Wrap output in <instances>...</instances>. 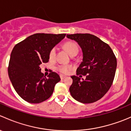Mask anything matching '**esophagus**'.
<instances>
[{"label": "esophagus", "instance_id": "1", "mask_svg": "<svg viewBox=\"0 0 131 131\" xmlns=\"http://www.w3.org/2000/svg\"><path fill=\"white\" fill-rule=\"evenodd\" d=\"M60 78H61V80H63L64 78H66V76H65V75H60Z\"/></svg>", "mask_w": 131, "mask_h": 131}]
</instances>
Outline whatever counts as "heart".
<instances>
[{"instance_id":"obj_1","label":"heart","mask_w":131,"mask_h":131,"mask_svg":"<svg viewBox=\"0 0 131 131\" xmlns=\"http://www.w3.org/2000/svg\"><path fill=\"white\" fill-rule=\"evenodd\" d=\"M63 47L70 56L74 54H77L78 52H79V46H78L77 43L73 41H67L64 43ZM56 48L55 47H52L50 51L49 54V59L51 60L54 59L56 57ZM57 70L61 73H68L72 70V67L69 65H59L57 67Z\"/></svg>"}]
</instances>
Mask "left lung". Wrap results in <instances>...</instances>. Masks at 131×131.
I'll return each mask as SVG.
<instances>
[{
  "instance_id": "1",
  "label": "left lung",
  "mask_w": 131,
  "mask_h": 131,
  "mask_svg": "<svg viewBox=\"0 0 131 131\" xmlns=\"http://www.w3.org/2000/svg\"><path fill=\"white\" fill-rule=\"evenodd\" d=\"M81 47L82 62L77 69V75L86 77L80 80L72 76L70 88L72 97L82 103H91L100 100L108 92L114 79L117 58L111 47L98 37L89 34L67 35Z\"/></svg>"
}]
</instances>
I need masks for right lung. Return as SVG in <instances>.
<instances>
[{
  "label": "right lung",
  "mask_w": 131,
  "mask_h": 131,
  "mask_svg": "<svg viewBox=\"0 0 131 131\" xmlns=\"http://www.w3.org/2000/svg\"><path fill=\"white\" fill-rule=\"evenodd\" d=\"M65 36V34H35L14 47L9 63V77L25 101L40 103L51 97L60 77L52 71L46 77L40 65L49 61L51 49Z\"/></svg>",
  "instance_id": "right-lung-1"
}]
</instances>
